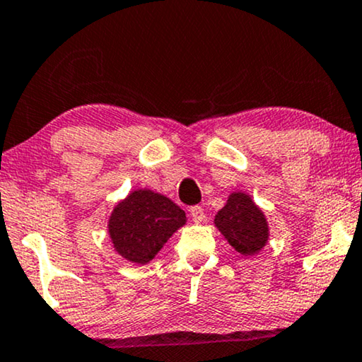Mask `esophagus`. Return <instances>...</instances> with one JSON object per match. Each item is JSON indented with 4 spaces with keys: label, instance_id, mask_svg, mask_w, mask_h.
<instances>
[{
    "label": "esophagus",
    "instance_id": "34e87169",
    "mask_svg": "<svg viewBox=\"0 0 362 362\" xmlns=\"http://www.w3.org/2000/svg\"><path fill=\"white\" fill-rule=\"evenodd\" d=\"M189 215H191V220H193L194 223H203L204 209L202 206H193L189 209Z\"/></svg>",
    "mask_w": 362,
    "mask_h": 362
}]
</instances>
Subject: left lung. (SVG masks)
<instances>
[{
  "mask_svg": "<svg viewBox=\"0 0 362 362\" xmlns=\"http://www.w3.org/2000/svg\"><path fill=\"white\" fill-rule=\"evenodd\" d=\"M215 226L240 255H258L269 243L270 228L265 213L245 191H233L215 215Z\"/></svg>",
  "mask_w": 362,
  "mask_h": 362,
  "instance_id": "8db88e82",
  "label": "left lung"
}]
</instances>
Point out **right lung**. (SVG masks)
Returning a JSON list of instances; mask_svg holds the SVG:
<instances>
[{
    "instance_id": "obj_1",
    "label": "right lung",
    "mask_w": 362,
    "mask_h": 362,
    "mask_svg": "<svg viewBox=\"0 0 362 362\" xmlns=\"http://www.w3.org/2000/svg\"><path fill=\"white\" fill-rule=\"evenodd\" d=\"M185 225L186 213L168 196L139 188L115 204L107 231L117 255L146 265Z\"/></svg>"
}]
</instances>
